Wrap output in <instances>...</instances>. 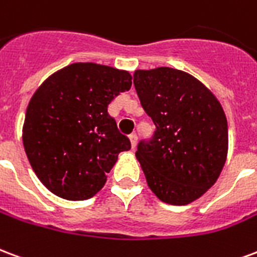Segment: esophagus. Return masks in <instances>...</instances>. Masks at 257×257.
I'll use <instances>...</instances> for the list:
<instances>
[{
    "mask_svg": "<svg viewBox=\"0 0 257 257\" xmlns=\"http://www.w3.org/2000/svg\"><path fill=\"white\" fill-rule=\"evenodd\" d=\"M128 138H130L131 148L134 149V148L137 147V134H136V133H131L130 136H128Z\"/></svg>",
    "mask_w": 257,
    "mask_h": 257,
    "instance_id": "esophagus-1",
    "label": "esophagus"
}]
</instances>
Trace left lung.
I'll list each match as a JSON object with an SVG mask.
<instances>
[{"mask_svg": "<svg viewBox=\"0 0 257 257\" xmlns=\"http://www.w3.org/2000/svg\"><path fill=\"white\" fill-rule=\"evenodd\" d=\"M134 86L156 126L136 152L148 186L163 203H193L213 186L226 163L223 108L200 80L170 67L137 69Z\"/></svg>", "mask_w": 257, "mask_h": 257, "instance_id": "1", "label": "left lung"}]
</instances>
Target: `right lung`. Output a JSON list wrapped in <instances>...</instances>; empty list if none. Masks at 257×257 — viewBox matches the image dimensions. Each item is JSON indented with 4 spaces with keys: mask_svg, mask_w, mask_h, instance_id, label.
Returning <instances> with one entry per match:
<instances>
[{
    "mask_svg": "<svg viewBox=\"0 0 257 257\" xmlns=\"http://www.w3.org/2000/svg\"><path fill=\"white\" fill-rule=\"evenodd\" d=\"M131 75L95 63L59 69L34 93L26 110L23 145L45 188L65 200L93 197L117 155L131 148L108 105L130 90Z\"/></svg>",
    "mask_w": 257,
    "mask_h": 257,
    "instance_id": "right-lung-1",
    "label": "right lung"
}]
</instances>
